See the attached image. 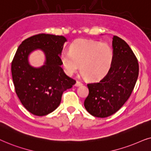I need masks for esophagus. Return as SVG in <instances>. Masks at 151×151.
I'll return each instance as SVG.
<instances>
[{
	"instance_id": "esophagus-1",
	"label": "esophagus",
	"mask_w": 151,
	"mask_h": 151,
	"mask_svg": "<svg viewBox=\"0 0 151 151\" xmlns=\"http://www.w3.org/2000/svg\"><path fill=\"white\" fill-rule=\"evenodd\" d=\"M82 85H83V83H82L81 82L79 81H77V82H76V83H75V86H77V87H78V86H81Z\"/></svg>"
}]
</instances>
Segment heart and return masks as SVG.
Returning <instances> with one entry per match:
<instances>
[{"label":"heart","mask_w":151,"mask_h":151,"mask_svg":"<svg viewBox=\"0 0 151 151\" xmlns=\"http://www.w3.org/2000/svg\"><path fill=\"white\" fill-rule=\"evenodd\" d=\"M61 61L66 73L72 75L79 69L86 79H101L108 73L114 60V52L107 43L79 39L62 52Z\"/></svg>","instance_id":"1"}]
</instances>
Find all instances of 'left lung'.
<instances>
[{"instance_id":"left-lung-1","label":"left lung","mask_w":151,"mask_h":151,"mask_svg":"<svg viewBox=\"0 0 151 151\" xmlns=\"http://www.w3.org/2000/svg\"><path fill=\"white\" fill-rule=\"evenodd\" d=\"M114 60L101 81L88 84L89 94L84 101L92 116L104 118L118 111L130 97L139 75L138 61L129 45L121 38H112Z\"/></svg>"}]
</instances>
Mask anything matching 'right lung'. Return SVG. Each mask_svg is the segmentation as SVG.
<instances>
[{"label":"right lung","instance_id":"add662e5","mask_svg":"<svg viewBox=\"0 0 151 151\" xmlns=\"http://www.w3.org/2000/svg\"><path fill=\"white\" fill-rule=\"evenodd\" d=\"M67 39L63 36L46 34L32 36L18 47L12 62L15 91L24 107L32 114L44 116L57 109L63 92L76 83L62 69L60 56ZM41 49L46 61L40 68L30 65L28 57Z\"/></svg>","mask_w":151,"mask_h":151}]
</instances>
